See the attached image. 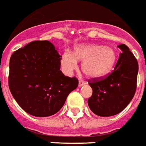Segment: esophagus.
Here are the masks:
<instances>
[{
	"mask_svg": "<svg viewBox=\"0 0 146 146\" xmlns=\"http://www.w3.org/2000/svg\"><path fill=\"white\" fill-rule=\"evenodd\" d=\"M84 85H85V82L83 81V80H80L79 81V87H82Z\"/></svg>",
	"mask_w": 146,
	"mask_h": 146,
	"instance_id": "obj_1",
	"label": "esophagus"
}]
</instances>
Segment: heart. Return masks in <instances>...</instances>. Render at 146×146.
Returning <instances> with one entry per match:
<instances>
[{
	"mask_svg": "<svg viewBox=\"0 0 146 146\" xmlns=\"http://www.w3.org/2000/svg\"><path fill=\"white\" fill-rule=\"evenodd\" d=\"M81 61L82 70L90 79H102L112 71L116 62V53L113 48L99 44H79L73 53L65 52L61 58L62 67L70 73Z\"/></svg>",
	"mask_w": 146,
	"mask_h": 146,
	"instance_id": "heart-1",
	"label": "heart"
}]
</instances>
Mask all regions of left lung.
<instances>
[{"label":"left lung","mask_w":146,"mask_h":146,"mask_svg":"<svg viewBox=\"0 0 146 146\" xmlns=\"http://www.w3.org/2000/svg\"><path fill=\"white\" fill-rule=\"evenodd\" d=\"M122 50L114 70L105 78L89 80L93 94L88 100L90 110L102 117L120 113L130 103L137 89L138 62L126 44L118 45Z\"/></svg>","instance_id":"1"}]
</instances>
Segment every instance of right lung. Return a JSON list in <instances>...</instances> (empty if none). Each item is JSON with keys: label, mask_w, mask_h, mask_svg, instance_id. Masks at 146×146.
<instances>
[{"label": "right lung", "mask_w": 146, "mask_h": 146, "mask_svg": "<svg viewBox=\"0 0 146 146\" xmlns=\"http://www.w3.org/2000/svg\"><path fill=\"white\" fill-rule=\"evenodd\" d=\"M61 56L48 40H36L16 50L9 60V88L27 113L36 117L56 114L79 81L60 70Z\"/></svg>", "instance_id": "obj_1"}]
</instances>
